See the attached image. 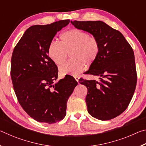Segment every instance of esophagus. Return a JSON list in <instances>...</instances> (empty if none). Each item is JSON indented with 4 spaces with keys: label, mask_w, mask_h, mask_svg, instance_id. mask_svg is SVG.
I'll use <instances>...</instances> for the list:
<instances>
[{
    "label": "esophagus",
    "mask_w": 146,
    "mask_h": 146,
    "mask_svg": "<svg viewBox=\"0 0 146 146\" xmlns=\"http://www.w3.org/2000/svg\"><path fill=\"white\" fill-rule=\"evenodd\" d=\"M74 78H75V80L77 81V82H78V80H79V76H76V75H75L74 76Z\"/></svg>",
    "instance_id": "obj_1"
}]
</instances>
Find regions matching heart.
Here are the masks:
<instances>
[{
  "label": "heart",
  "instance_id": "heart-1",
  "mask_svg": "<svg viewBox=\"0 0 146 146\" xmlns=\"http://www.w3.org/2000/svg\"><path fill=\"white\" fill-rule=\"evenodd\" d=\"M100 44L95 36L78 28L64 31L60 36L59 43L51 42L48 48L49 57L56 65L60 66L66 60L68 53L72 58L60 66L61 75H76L90 66L98 58Z\"/></svg>",
  "mask_w": 146,
  "mask_h": 146
}]
</instances>
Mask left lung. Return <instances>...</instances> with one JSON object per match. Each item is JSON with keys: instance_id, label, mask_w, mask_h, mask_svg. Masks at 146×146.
<instances>
[{"instance_id": "1", "label": "left lung", "mask_w": 146, "mask_h": 146, "mask_svg": "<svg viewBox=\"0 0 146 146\" xmlns=\"http://www.w3.org/2000/svg\"><path fill=\"white\" fill-rule=\"evenodd\" d=\"M76 28L88 31L98 39V58L86 74L100 76V80L80 78L88 88V113L100 120L120 115L131 100L137 85L134 52L119 31L102 21H71Z\"/></svg>"}]
</instances>
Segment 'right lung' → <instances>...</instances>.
<instances>
[{"instance_id": "1", "label": "right lung", "mask_w": 146, "mask_h": 146, "mask_svg": "<svg viewBox=\"0 0 146 146\" xmlns=\"http://www.w3.org/2000/svg\"><path fill=\"white\" fill-rule=\"evenodd\" d=\"M69 23L68 19L29 27L12 53L10 73L17 100L39 122L51 124L62 120L68 98L78 84L71 75L54 84L58 70L48 53L56 33Z\"/></svg>"}]
</instances>
